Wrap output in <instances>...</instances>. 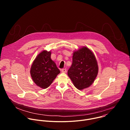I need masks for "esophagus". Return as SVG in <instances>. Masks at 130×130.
<instances>
[{"instance_id":"1","label":"esophagus","mask_w":130,"mask_h":130,"mask_svg":"<svg viewBox=\"0 0 130 130\" xmlns=\"http://www.w3.org/2000/svg\"><path fill=\"white\" fill-rule=\"evenodd\" d=\"M61 71H62V72L66 73V71H67V69H66V68H63V69H62Z\"/></svg>"}]
</instances>
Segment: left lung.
Listing matches in <instances>:
<instances>
[{
	"mask_svg": "<svg viewBox=\"0 0 130 130\" xmlns=\"http://www.w3.org/2000/svg\"><path fill=\"white\" fill-rule=\"evenodd\" d=\"M98 72L97 61L90 50L83 47L73 52L72 63L68 70V76L77 89L82 90L90 86Z\"/></svg>",
	"mask_w": 130,
	"mask_h": 130,
	"instance_id": "8db88e82",
	"label": "left lung"
}]
</instances>
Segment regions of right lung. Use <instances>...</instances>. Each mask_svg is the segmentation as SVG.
Instances as JSON below:
<instances>
[{
    "label": "right lung",
    "mask_w": 130,
    "mask_h": 130,
    "mask_svg": "<svg viewBox=\"0 0 130 130\" xmlns=\"http://www.w3.org/2000/svg\"><path fill=\"white\" fill-rule=\"evenodd\" d=\"M51 52L44 50L33 61L30 74L34 82L42 88L48 87L60 73L55 63L51 59Z\"/></svg>",
    "instance_id": "add662e5"
}]
</instances>
